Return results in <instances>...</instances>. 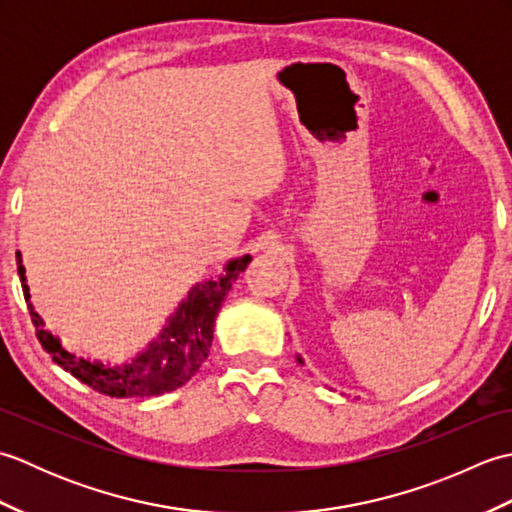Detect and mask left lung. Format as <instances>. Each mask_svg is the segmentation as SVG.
<instances>
[{"label":"left lung","mask_w":512,"mask_h":512,"mask_svg":"<svg viewBox=\"0 0 512 512\" xmlns=\"http://www.w3.org/2000/svg\"><path fill=\"white\" fill-rule=\"evenodd\" d=\"M297 361H299V363H301V365H303V358H301V356H299V354H297Z\"/></svg>","instance_id":"1"}]
</instances>
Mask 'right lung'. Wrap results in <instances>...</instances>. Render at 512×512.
<instances>
[{
    "instance_id": "add662e5",
    "label": "right lung",
    "mask_w": 512,
    "mask_h": 512,
    "mask_svg": "<svg viewBox=\"0 0 512 512\" xmlns=\"http://www.w3.org/2000/svg\"><path fill=\"white\" fill-rule=\"evenodd\" d=\"M250 255L228 259L224 273L204 279L191 286L178 308L165 319L162 330L138 354L129 356L125 363H105L99 358L79 356L63 345L61 336L46 328L39 312L30 303V288L26 284L24 259L17 253V273L28 301L32 323L37 328V339L52 361L76 380L90 385L99 394L112 398H149L169 394L182 387L198 372L209 356L213 343V325L220 314L228 290L233 288L239 273L250 264Z\"/></svg>"
}]
</instances>
